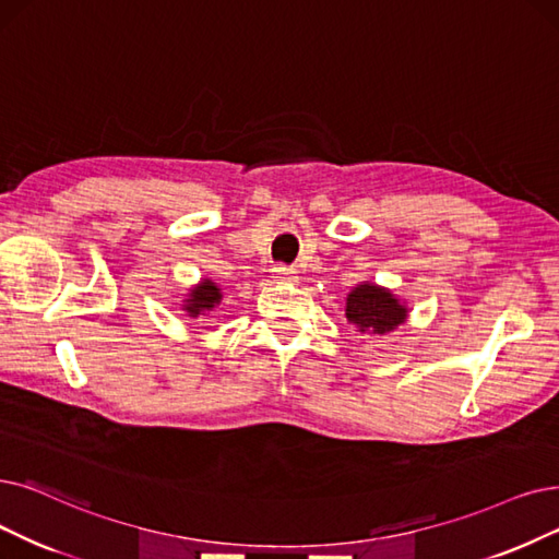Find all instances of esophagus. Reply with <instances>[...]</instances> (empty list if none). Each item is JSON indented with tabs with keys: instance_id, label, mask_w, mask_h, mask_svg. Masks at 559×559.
I'll list each match as a JSON object with an SVG mask.
<instances>
[{
	"instance_id": "obj_1",
	"label": "esophagus",
	"mask_w": 559,
	"mask_h": 559,
	"mask_svg": "<svg viewBox=\"0 0 559 559\" xmlns=\"http://www.w3.org/2000/svg\"><path fill=\"white\" fill-rule=\"evenodd\" d=\"M273 277L280 284H296L298 282V273L296 267H288V265H275L273 267Z\"/></svg>"
}]
</instances>
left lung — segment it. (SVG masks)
<instances>
[{
	"mask_svg": "<svg viewBox=\"0 0 559 559\" xmlns=\"http://www.w3.org/2000/svg\"><path fill=\"white\" fill-rule=\"evenodd\" d=\"M344 311L348 323L369 337H385L408 321V305L376 282L355 284Z\"/></svg>",
	"mask_w": 559,
	"mask_h": 559,
	"instance_id": "1",
	"label": "left lung"
}]
</instances>
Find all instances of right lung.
<instances>
[{"mask_svg": "<svg viewBox=\"0 0 559 559\" xmlns=\"http://www.w3.org/2000/svg\"><path fill=\"white\" fill-rule=\"evenodd\" d=\"M222 298L225 296H222V288L217 286V282H213L211 277H204L188 288V294L181 302V309L190 319L209 317V314H213L215 307H219Z\"/></svg>", "mask_w": 559, "mask_h": 559, "instance_id": "obj_1", "label": "right lung"}]
</instances>
